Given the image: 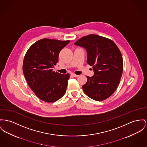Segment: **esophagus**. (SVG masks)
<instances>
[{
	"mask_svg": "<svg viewBox=\"0 0 147 147\" xmlns=\"http://www.w3.org/2000/svg\"><path fill=\"white\" fill-rule=\"evenodd\" d=\"M72 76H74V77H75V78H78V75H75V74H72Z\"/></svg>",
	"mask_w": 147,
	"mask_h": 147,
	"instance_id": "34e87169",
	"label": "esophagus"
}]
</instances>
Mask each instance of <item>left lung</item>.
Listing matches in <instances>:
<instances>
[{"label":"left lung","instance_id":"1","mask_svg":"<svg viewBox=\"0 0 147 147\" xmlns=\"http://www.w3.org/2000/svg\"><path fill=\"white\" fill-rule=\"evenodd\" d=\"M75 45L87 52V62L94 74L87 76L82 89L89 98L102 101L110 97L119 84L123 69L121 52L111 40L95 34L83 37Z\"/></svg>","mask_w":147,"mask_h":147}]
</instances>
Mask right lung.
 Segmentation results:
<instances>
[{
	"instance_id": "right-lung-1",
	"label": "right lung",
	"mask_w": 147,
	"mask_h": 147,
	"mask_svg": "<svg viewBox=\"0 0 147 147\" xmlns=\"http://www.w3.org/2000/svg\"><path fill=\"white\" fill-rule=\"evenodd\" d=\"M69 40L40 39L27 51L23 63V72L32 90L40 100L53 102L66 91L69 74L62 75L53 71L59 61V52Z\"/></svg>"
}]
</instances>
